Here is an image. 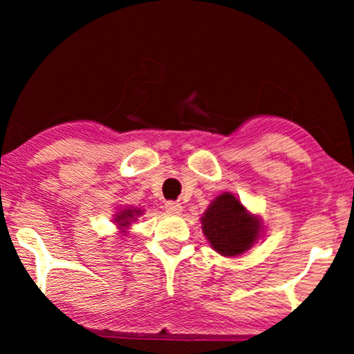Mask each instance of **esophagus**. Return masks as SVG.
Listing matches in <instances>:
<instances>
[{
  "instance_id": "esophagus-1",
  "label": "esophagus",
  "mask_w": 354,
  "mask_h": 354,
  "mask_svg": "<svg viewBox=\"0 0 354 354\" xmlns=\"http://www.w3.org/2000/svg\"><path fill=\"white\" fill-rule=\"evenodd\" d=\"M165 211L170 214H179L183 211V206L178 201H167L165 203Z\"/></svg>"
}]
</instances>
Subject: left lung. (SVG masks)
Masks as SVG:
<instances>
[{
	"instance_id": "1",
	"label": "left lung",
	"mask_w": 354,
	"mask_h": 354,
	"mask_svg": "<svg viewBox=\"0 0 354 354\" xmlns=\"http://www.w3.org/2000/svg\"><path fill=\"white\" fill-rule=\"evenodd\" d=\"M203 232L221 256H239L259 239L261 220L230 192L218 195L201 218Z\"/></svg>"
}]
</instances>
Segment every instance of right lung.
<instances>
[{
	"mask_svg": "<svg viewBox=\"0 0 354 354\" xmlns=\"http://www.w3.org/2000/svg\"><path fill=\"white\" fill-rule=\"evenodd\" d=\"M142 214V211H139V209H123V211H120L117 214L115 217V221L118 226H129L131 221L136 220V217H139V215Z\"/></svg>",
	"mask_w": 354,
	"mask_h": 354,
	"instance_id": "1",
	"label": "right lung"
}]
</instances>
